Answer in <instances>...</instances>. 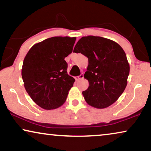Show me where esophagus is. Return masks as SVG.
<instances>
[{"label": "esophagus", "mask_w": 151, "mask_h": 151, "mask_svg": "<svg viewBox=\"0 0 151 151\" xmlns=\"http://www.w3.org/2000/svg\"><path fill=\"white\" fill-rule=\"evenodd\" d=\"M83 78H84V75H83V73H82V74H80L79 76H76V77H75V79L76 81H79L80 80L82 79Z\"/></svg>", "instance_id": "1"}]
</instances>
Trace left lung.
Here are the masks:
<instances>
[{
    "mask_svg": "<svg viewBox=\"0 0 151 151\" xmlns=\"http://www.w3.org/2000/svg\"><path fill=\"white\" fill-rule=\"evenodd\" d=\"M73 52L88 58L84 77L89 85L82 92L87 104L104 109L116 102L127 85L130 71L127 55L120 45L102 37L84 36L78 40Z\"/></svg>",
    "mask_w": 151,
    "mask_h": 151,
    "instance_id": "8db88e82",
    "label": "left lung"
}]
</instances>
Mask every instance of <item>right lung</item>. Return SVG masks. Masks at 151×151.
Listing matches in <instances>:
<instances>
[{
    "label": "right lung",
    "mask_w": 151,
    "mask_h": 151,
    "mask_svg": "<svg viewBox=\"0 0 151 151\" xmlns=\"http://www.w3.org/2000/svg\"><path fill=\"white\" fill-rule=\"evenodd\" d=\"M76 40L52 37L35 44L27 53L22 67L24 86L41 108L57 109L66 101L75 79L68 75L65 58L71 53Z\"/></svg>",
    "instance_id": "add662e5"
}]
</instances>
